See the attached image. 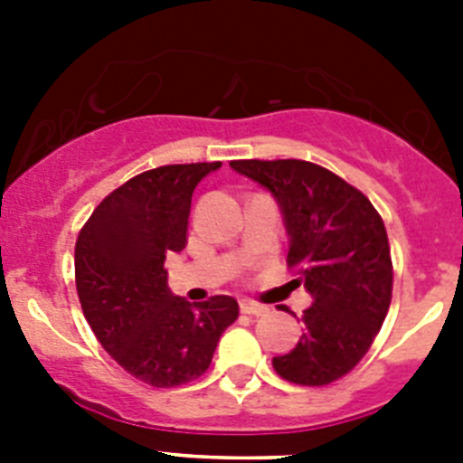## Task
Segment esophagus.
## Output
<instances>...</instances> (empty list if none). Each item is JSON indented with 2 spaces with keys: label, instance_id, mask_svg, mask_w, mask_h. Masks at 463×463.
Instances as JSON below:
<instances>
[{
  "label": "esophagus",
  "instance_id": "1",
  "mask_svg": "<svg viewBox=\"0 0 463 463\" xmlns=\"http://www.w3.org/2000/svg\"><path fill=\"white\" fill-rule=\"evenodd\" d=\"M241 310H243L245 315H267L269 313L267 306L257 304V301H250V298H243V301H241Z\"/></svg>",
  "mask_w": 463,
  "mask_h": 463
}]
</instances>
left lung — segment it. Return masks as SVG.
<instances>
[{
  "label": "left lung",
  "mask_w": 463,
  "mask_h": 463,
  "mask_svg": "<svg viewBox=\"0 0 463 463\" xmlns=\"http://www.w3.org/2000/svg\"><path fill=\"white\" fill-rule=\"evenodd\" d=\"M236 174L276 199L288 232V264L301 269L313 304L304 336L273 357L289 383L320 387L343 378L369 353L392 301V257L383 218L336 174L304 159H236Z\"/></svg>",
  "instance_id": "obj_1"
}]
</instances>
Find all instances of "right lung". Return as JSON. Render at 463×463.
Segmentation results:
<instances>
[{
  "mask_svg": "<svg viewBox=\"0 0 463 463\" xmlns=\"http://www.w3.org/2000/svg\"><path fill=\"white\" fill-rule=\"evenodd\" d=\"M222 162L143 171L94 208L76 241V289L106 353L153 387H178L211 366L236 298L190 304L166 285L165 260L185 248L194 187Z\"/></svg>",
  "mask_w": 463,
  "mask_h": 463,
  "instance_id": "right-lung-1",
  "label": "right lung"
}]
</instances>
